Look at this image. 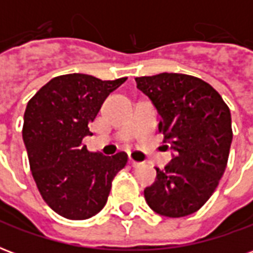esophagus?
I'll return each instance as SVG.
<instances>
[{"label":"esophagus","instance_id":"esophagus-1","mask_svg":"<svg viewBox=\"0 0 253 253\" xmlns=\"http://www.w3.org/2000/svg\"><path fill=\"white\" fill-rule=\"evenodd\" d=\"M128 163H130V165H131L132 168H137V167H139V165H141V163H138V161H135V160H132V159H130V161H128Z\"/></svg>","mask_w":253,"mask_h":253}]
</instances>
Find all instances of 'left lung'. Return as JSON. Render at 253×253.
<instances>
[{
    "label": "left lung",
    "instance_id": "1",
    "mask_svg": "<svg viewBox=\"0 0 253 253\" xmlns=\"http://www.w3.org/2000/svg\"><path fill=\"white\" fill-rule=\"evenodd\" d=\"M161 116L159 131L175 157L143 194L160 215L179 218L198 211L212 195L228 164L233 138L226 103L201 78L161 73L135 78Z\"/></svg>",
    "mask_w": 253,
    "mask_h": 253
}]
</instances>
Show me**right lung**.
<instances>
[{
    "instance_id": "1",
    "label": "right lung",
    "mask_w": 253,
    "mask_h": 253,
    "mask_svg": "<svg viewBox=\"0 0 253 253\" xmlns=\"http://www.w3.org/2000/svg\"><path fill=\"white\" fill-rule=\"evenodd\" d=\"M127 77L103 81L73 73L42 86L24 112V139L36 187L48 206L67 219H86L105 206L112 180L127 164L125 152H89L84 137L108 94Z\"/></svg>"
}]
</instances>
